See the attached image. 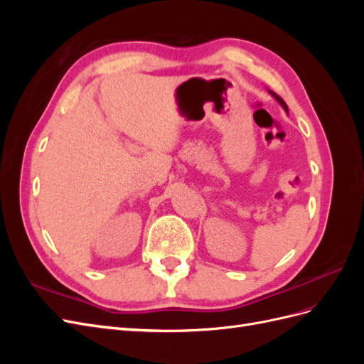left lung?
I'll use <instances>...</instances> for the list:
<instances>
[{"label": "left lung", "instance_id": "8db88e82", "mask_svg": "<svg viewBox=\"0 0 364 364\" xmlns=\"http://www.w3.org/2000/svg\"><path fill=\"white\" fill-rule=\"evenodd\" d=\"M269 92H270V94H272V95H273V97H274V98H277V100H278V102H279V103H281V106H282V107H284V109H285V111H287V112H289V107H287V105H285V102H284V100H282V98H281V97H279V95H278V94H274V92H273V91H269Z\"/></svg>", "mask_w": 364, "mask_h": 364}]
</instances>
